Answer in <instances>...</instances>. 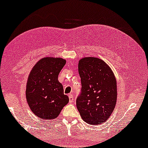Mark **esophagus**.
Here are the masks:
<instances>
[{
	"instance_id": "esophagus-1",
	"label": "esophagus",
	"mask_w": 148,
	"mask_h": 148,
	"mask_svg": "<svg viewBox=\"0 0 148 148\" xmlns=\"http://www.w3.org/2000/svg\"><path fill=\"white\" fill-rule=\"evenodd\" d=\"M69 102L71 103L73 102V96L72 94L69 95Z\"/></svg>"
}]
</instances>
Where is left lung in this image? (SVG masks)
<instances>
[{
	"label": "left lung",
	"mask_w": 148,
	"mask_h": 148,
	"mask_svg": "<svg viewBox=\"0 0 148 148\" xmlns=\"http://www.w3.org/2000/svg\"><path fill=\"white\" fill-rule=\"evenodd\" d=\"M78 71L82 83L76 100L77 108L83 120L99 125L110 116L116 102V81L104 61L86 57L79 60Z\"/></svg>",
	"instance_id": "left-lung-1"
}]
</instances>
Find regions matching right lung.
I'll use <instances>...</instances> for the list:
<instances>
[{"mask_svg": "<svg viewBox=\"0 0 148 148\" xmlns=\"http://www.w3.org/2000/svg\"><path fill=\"white\" fill-rule=\"evenodd\" d=\"M66 63L61 58H42L30 72L26 87V99L35 115L42 119H56L69 102L58 74Z\"/></svg>", "mask_w": 148, "mask_h": 148, "instance_id": "add662e5", "label": "right lung"}]
</instances>
